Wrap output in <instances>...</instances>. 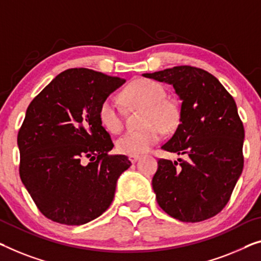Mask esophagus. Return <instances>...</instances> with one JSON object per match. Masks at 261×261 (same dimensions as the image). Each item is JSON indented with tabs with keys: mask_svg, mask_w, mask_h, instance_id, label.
Here are the masks:
<instances>
[{
	"mask_svg": "<svg viewBox=\"0 0 261 261\" xmlns=\"http://www.w3.org/2000/svg\"><path fill=\"white\" fill-rule=\"evenodd\" d=\"M141 158L139 157V155H135V154H131V155H129V159H130V162L131 163H136L138 161V159Z\"/></svg>",
	"mask_w": 261,
	"mask_h": 261,
	"instance_id": "1",
	"label": "esophagus"
}]
</instances>
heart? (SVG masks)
Masks as SVG:
<instances>
[{
	"instance_id": "heart-1",
	"label": "heart",
	"mask_w": 261,
	"mask_h": 261,
	"mask_svg": "<svg viewBox=\"0 0 261 261\" xmlns=\"http://www.w3.org/2000/svg\"><path fill=\"white\" fill-rule=\"evenodd\" d=\"M165 89L157 82L147 79L132 81L122 92L131 108H142L141 130L130 131L118 138L116 146L120 153L143 154L161 141L163 131L171 132L179 125L181 112L178 103L166 98ZM98 119L104 129L112 134L123 130V115L114 97H107L98 108Z\"/></svg>"
}]
</instances>
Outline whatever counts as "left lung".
Here are the masks:
<instances>
[{"label":"left lung","mask_w":261,"mask_h":261,"mask_svg":"<svg viewBox=\"0 0 261 261\" xmlns=\"http://www.w3.org/2000/svg\"><path fill=\"white\" fill-rule=\"evenodd\" d=\"M144 76L172 84L181 99L180 124L162 149L186 159L158 161L152 178L158 205L185 223L215 217L244 168L245 132L234 99L215 76L191 65Z\"/></svg>","instance_id":"left-lung-1"}]
</instances>
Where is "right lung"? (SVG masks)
I'll return each instance as SVG.
<instances>
[{
  "label": "right lung",
  "instance_id": "1",
  "mask_svg": "<svg viewBox=\"0 0 261 261\" xmlns=\"http://www.w3.org/2000/svg\"><path fill=\"white\" fill-rule=\"evenodd\" d=\"M124 83L91 69H68L29 104L17 135L19 177L48 219L83 225L111 205L131 162L109 154L114 143L98 108Z\"/></svg>",
  "mask_w": 261,
  "mask_h": 261
}]
</instances>
